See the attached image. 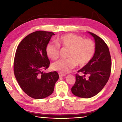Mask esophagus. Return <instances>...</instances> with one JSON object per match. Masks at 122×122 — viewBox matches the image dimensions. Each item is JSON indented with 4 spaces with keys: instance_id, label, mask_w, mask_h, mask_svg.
Instances as JSON below:
<instances>
[{
    "instance_id": "obj_1",
    "label": "esophagus",
    "mask_w": 122,
    "mask_h": 122,
    "mask_svg": "<svg viewBox=\"0 0 122 122\" xmlns=\"http://www.w3.org/2000/svg\"><path fill=\"white\" fill-rule=\"evenodd\" d=\"M66 76V75L65 74H63V73H59V77H63V76Z\"/></svg>"
}]
</instances>
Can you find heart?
<instances>
[{
	"label": "heart",
	"instance_id": "1",
	"mask_svg": "<svg viewBox=\"0 0 122 122\" xmlns=\"http://www.w3.org/2000/svg\"><path fill=\"white\" fill-rule=\"evenodd\" d=\"M59 46L69 49L66 59H60L51 65L54 71L68 73L76 65L86 66L92 59L96 52V45L91 39H84L82 36L74 34L63 35L56 39ZM46 54L50 59L56 60L59 56V48L57 45L49 43L46 46Z\"/></svg>",
	"mask_w": 122,
	"mask_h": 122
}]
</instances>
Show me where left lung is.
Instances as JSON below:
<instances>
[{"label": "left lung", "mask_w": 122, "mask_h": 122, "mask_svg": "<svg viewBox=\"0 0 122 122\" xmlns=\"http://www.w3.org/2000/svg\"><path fill=\"white\" fill-rule=\"evenodd\" d=\"M94 38L96 52L91 61L78 71L76 83L71 88L74 96L83 98L94 97L101 92L109 79L111 71V57L109 48L102 39L88 32Z\"/></svg>", "instance_id": "1"}]
</instances>
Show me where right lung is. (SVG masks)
Listing matches in <instances>:
<instances>
[{"instance_id":"1","label":"right lung","mask_w":122,"mask_h":122,"mask_svg":"<svg viewBox=\"0 0 122 122\" xmlns=\"http://www.w3.org/2000/svg\"><path fill=\"white\" fill-rule=\"evenodd\" d=\"M54 35L51 31H36L25 36L16 49L15 76L21 89L34 99H43L52 94L59 79L56 71L43 72L50 64L46 46Z\"/></svg>"}]
</instances>
